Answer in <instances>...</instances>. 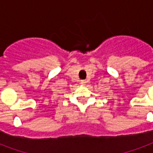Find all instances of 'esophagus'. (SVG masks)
Instances as JSON below:
<instances>
[{
	"label": "esophagus",
	"mask_w": 153,
	"mask_h": 153,
	"mask_svg": "<svg viewBox=\"0 0 153 153\" xmlns=\"http://www.w3.org/2000/svg\"><path fill=\"white\" fill-rule=\"evenodd\" d=\"M80 84H81V85H85V84H86V82H85V80H82L80 82Z\"/></svg>",
	"instance_id": "34e87169"
}]
</instances>
